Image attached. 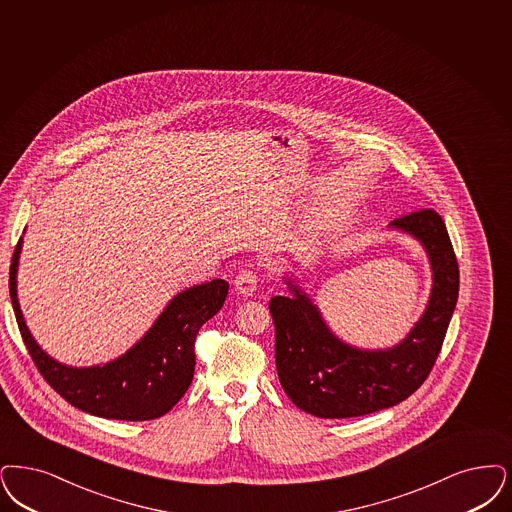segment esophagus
I'll return each mask as SVG.
<instances>
[{
	"mask_svg": "<svg viewBox=\"0 0 512 512\" xmlns=\"http://www.w3.org/2000/svg\"><path fill=\"white\" fill-rule=\"evenodd\" d=\"M257 282H259V276L253 272V270H242L238 276H236V280H234V284H236V289L242 293V295H246V297H251L255 291H257Z\"/></svg>",
	"mask_w": 512,
	"mask_h": 512,
	"instance_id": "esophagus-1",
	"label": "esophagus"
}]
</instances>
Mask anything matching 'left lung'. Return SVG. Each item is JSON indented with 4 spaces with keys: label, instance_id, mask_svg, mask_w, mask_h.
Wrapping results in <instances>:
<instances>
[{
    "label": "left lung",
    "instance_id": "1",
    "mask_svg": "<svg viewBox=\"0 0 512 512\" xmlns=\"http://www.w3.org/2000/svg\"><path fill=\"white\" fill-rule=\"evenodd\" d=\"M389 228L423 246L432 272L427 307L398 345L360 348L343 341L291 274L284 276L291 295L268 303L282 389L314 417L347 419L392 408L423 385L440 354L459 295V266L446 225L434 209H421Z\"/></svg>",
    "mask_w": 512,
    "mask_h": 512
}]
</instances>
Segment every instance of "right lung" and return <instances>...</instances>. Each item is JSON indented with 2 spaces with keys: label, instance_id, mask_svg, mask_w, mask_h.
<instances>
[{
  "label": "right lung",
  "instance_id": "right-lung-1",
  "mask_svg": "<svg viewBox=\"0 0 512 512\" xmlns=\"http://www.w3.org/2000/svg\"><path fill=\"white\" fill-rule=\"evenodd\" d=\"M21 251L22 238L15 247L9 272V293L22 341L43 379L68 404L104 419L150 421L165 415L183 398L194 377L196 335L225 305V280H211L177 293L143 337L122 356L106 364L74 368L51 358L24 322L17 295Z\"/></svg>",
  "mask_w": 512,
  "mask_h": 512
}]
</instances>
